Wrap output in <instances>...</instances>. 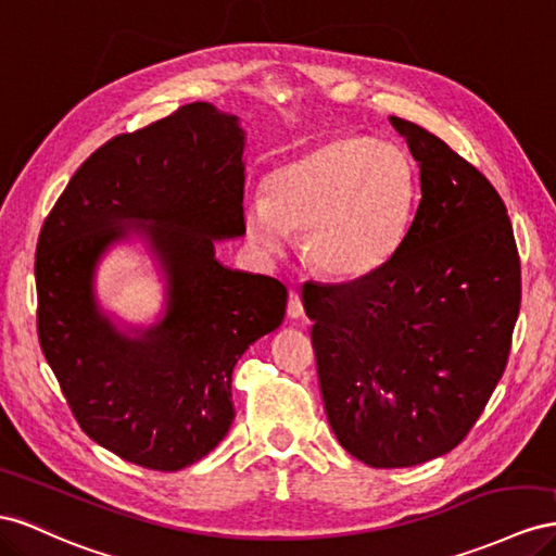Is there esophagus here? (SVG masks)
I'll return each mask as SVG.
<instances>
[{
  "instance_id": "esophagus-1",
  "label": "esophagus",
  "mask_w": 556,
  "mask_h": 556,
  "mask_svg": "<svg viewBox=\"0 0 556 556\" xmlns=\"http://www.w3.org/2000/svg\"><path fill=\"white\" fill-rule=\"evenodd\" d=\"M288 315H290V318H302V315H304L302 296H299L296 290H290V296H288Z\"/></svg>"
}]
</instances>
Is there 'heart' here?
<instances>
[{
	"label": "heart",
	"mask_w": 556,
	"mask_h": 556,
	"mask_svg": "<svg viewBox=\"0 0 556 556\" xmlns=\"http://www.w3.org/2000/svg\"><path fill=\"white\" fill-rule=\"evenodd\" d=\"M266 199L243 207L245 231L266 252L302 231L304 260L325 276L359 278L397 250L418 199L414 161L402 147L341 135L282 161L264 179Z\"/></svg>",
	"instance_id": "obj_1"
}]
</instances>
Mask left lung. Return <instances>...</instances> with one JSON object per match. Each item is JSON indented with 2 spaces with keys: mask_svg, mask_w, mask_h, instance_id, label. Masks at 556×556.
<instances>
[{
  "mask_svg": "<svg viewBox=\"0 0 556 556\" xmlns=\"http://www.w3.org/2000/svg\"><path fill=\"white\" fill-rule=\"evenodd\" d=\"M390 124L421 168V201L377 271L304 288L327 421L371 468L458 446L498 386L521 306V264L498 191L438 135Z\"/></svg>",
  "mask_w": 556,
  "mask_h": 556,
  "instance_id": "1",
  "label": "left lung"
}]
</instances>
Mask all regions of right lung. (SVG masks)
<instances>
[{
    "mask_svg": "<svg viewBox=\"0 0 556 556\" xmlns=\"http://www.w3.org/2000/svg\"><path fill=\"white\" fill-rule=\"evenodd\" d=\"M243 130L191 102L98 147L60 193L37 241V334L81 430L147 470L201 460L233 421L231 374L250 343L280 327L288 290L224 268L215 238L245 233ZM139 225L172 278L169 313L140 340L92 302V268Z\"/></svg>",
    "mask_w": 556,
    "mask_h": 556,
    "instance_id": "right-lung-1",
    "label": "right lung"
}]
</instances>
